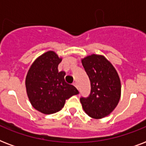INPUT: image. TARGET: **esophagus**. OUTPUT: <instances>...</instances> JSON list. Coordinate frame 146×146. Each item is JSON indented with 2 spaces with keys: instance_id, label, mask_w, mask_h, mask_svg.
Segmentation results:
<instances>
[{
  "instance_id": "34e87169",
  "label": "esophagus",
  "mask_w": 146,
  "mask_h": 146,
  "mask_svg": "<svg viewBox=\"0 0 146 146\" xmlns=\"http://www.w3.org/2000/svg\"><path fill=\"white\" fill-rule=\"evenodd\" d=\"M73 86H75L76 88V89H78V90L80 89H79V85H78V83L76 82H74V83H73Z\"/></svg>"
}]
</instances>
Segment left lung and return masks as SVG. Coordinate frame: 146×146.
<instances>
[{
    "label": "left lung",
    "instance_id": "1",
    "mask_svg": "<svg viewBox=\"0 0 146 146\" xmlns=\"http://www.w3.org/2000/svg\"><path fill=\"white\" fill-rule=\"evenodd\" d=\"M89 76L91 92L80 98L85 112L92 118L101 119L109 115L120 101L121 84L117 72L102 55L92 54L82 59Z\"/></svg>",
    "mask_w": 146,
    "mask_h": 146
}]
</instances>
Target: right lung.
Segmentation results:
<instances>
[{"label": "right lung", "instance_id": "add662e5", "mask_svg": "<svg viewBox=\"0 0 146 146\" xmlns=\"http://www.w3.org/2000/svg\"><path fill=\"white\" fill-rule=\"evenodd\" d=\"M61 60L54 51H47L33 62L26 75L29 102L34 108L44 114L60 111L66 99L79 94L75 86L65 82L66 73L58 71Z\"/></svg>", "mask_w": 146, "mask_h": 146}]
</instances>
